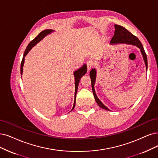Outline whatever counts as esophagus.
Masks as SVG:
<instances>
[{"instance_id":"1","label":"esophagus","mask_w":158,"mask_h":158,"mask_svg":"<svg viewBox=\"0 0 158 158\" xmlns=\"http://www.w3.org/2000/svg\"><path fill=\"white\" fill-rule=\"evenodd\" d=\"M86 66H87V71L89 72L90 70V69H91V68H92V66H93V63H92V62L89 61L88 62L86 63Z\"/></svg>"}]
</instances>
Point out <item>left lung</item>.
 <instances>
[{
	"mask_svg": "<svg viewBox=\"0 0 158 158\" xmlns=\"http://www.w3.org/2000/svg\"><path fill=\"white\" fill-rule=\"evenodd\" d=\"M114 28H115L114 34L111 40H110V44H113L121 43V44H129L136 45L137 48H139L140 49H141V52L142 53L143 59L144 61V64L146 65V68H147H147H148L147 56L144 50L143 46L141 43V42L139 41V40L123 27L118 25H114ZM90 77L91 79V85H92V89L93 91V94H94L96 103L101 108L107 110H110L106 106H104L100 100H99L96 94V92L94 90V84H95L96 77V71L95 69H92V70L90 72Z\"/></svg>",
	"mask_w": 158,
	"mask_h": 158,
	"instance_id": "obj_1",
	"label": "left lung"
}]
</instances>
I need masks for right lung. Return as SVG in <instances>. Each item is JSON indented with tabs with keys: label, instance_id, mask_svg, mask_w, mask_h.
I'll list each match as a JSON object with an SVG mask.
<instances>
[{
	"label": "right lung",
	"instance_id": "obj_1",
	"mask_svg": "<svg viewBox=\"0 0 158 158\" xmlns=\"http://www.w3.org/2000/svg\"><path fill=\"white\" fill-rule=\"evenodd\" d=\"M52 31L51 29H47V30L43 31L42 32H41L38 36L35 38L33 40H32L31 42L28 44V46L27 47V49L24 52V55H23V59L21 63V74H23V65H24V62H25V56L28 54V52L31 51V49L33 48V47L36 45L39 42H40L41 40H42L45 36L47 35H48L49 34H51ZM87 71V67L86 64H84V65L80 68L79 69H78L77 70H76V71L74 72L73 75H74V77H75V100H74V103H73V108L72 109V110L74 109L75 107V99H76V94H77V89H78V86H79V81L81 78L82 77V76H83Z\"/></svg>",
	"mask_w": 158,
	"mask_h": 158
}]
</instances>
